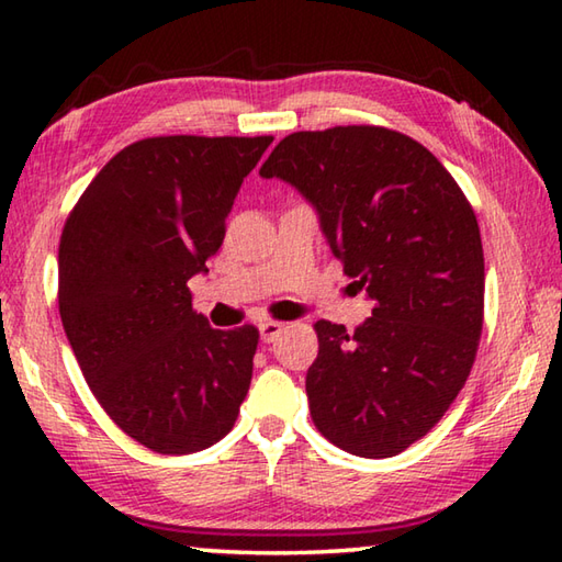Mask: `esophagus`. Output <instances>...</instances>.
Listing matches in <instances>:
<instances>
[{"label": "esophagus", "mask_w": 562, "mask_h": 562, "mask_svg": "<svg viewBox=\"0 0 562 562\" xmlns=\"http://www.w3.org/2000/svg\"><path fill=\"white\" fill-rule=\"evenodd\" d=\"M284 331V322H262L260 325V339L262 341H274Z\"/></svg>", "instance_id": "esophagus-1"}]
</instances>
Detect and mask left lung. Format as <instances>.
I'll return each mask as SVG.
<instances>
[{"instance_id":"8db88e82","label":"left lung","mask_w":562,"mask_h":562,"mask_svg":"<svg viewBox=\"0 0 562 562\" xmlns=\"http://www.w3.org/2000/svg\"><path fill=\"white\" fill-rule=\"evenodd\" d=\"M317 211L374 302L355 331L319 319L307 398L341 451L389 459L429 434L471 374L483 327V247L473 207L439 158L382 126L300 131L260 168Z\"/></svg>"}]
</instances>
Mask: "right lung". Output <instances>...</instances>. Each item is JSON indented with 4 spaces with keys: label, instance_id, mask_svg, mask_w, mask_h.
Listing matches in <instances>:
<instances>
[{
    "label": "right lung",
    "instance_id": "obj_1",
    "mask_svg": "<svg viewBox=\"0 0 562 562\" xmlns=\"http://www.w3.org/2000/svg\"><path fill=\"white\" fill-rule=\"evenodd\" d=\"M272 136H158L113 156L66 217L64 331L113 424L156 453H195L233 429L258 329H213L188 280L207 272L245 176Z\"/></svg>",
    "mask_w": 562,
    "mask_h": 562
}]
</instances>
